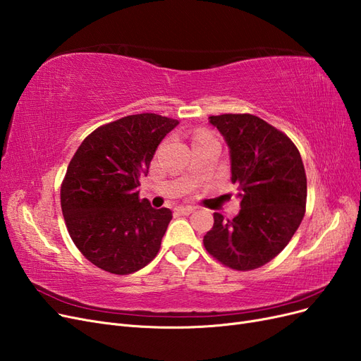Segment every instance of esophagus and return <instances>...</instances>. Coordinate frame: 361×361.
<instances>
[{
  "mask_svg": "<svg viewBox=\"0 0 361 361\" xmlns=\"http://www.w3.org/2000/svg\"><path fill=\"white\" fill-rule=\"evenodd\" d=\"M195 211L194 206H178L176 207V212L178 214H182V215H190Z\"/></svg>",
  "mask_w": 361,
  "mask_h": 361,
  "instance_id": "esophagus-1",
  "label": "esophagus"
}]
</instances>
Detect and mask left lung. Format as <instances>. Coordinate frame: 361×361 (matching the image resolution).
<instances>
[{
    "label": "left lung",
    "mask_w": 361,
    "mask_h": 361,
    "mask_svg": "<svg viewBox=\"0 0 361 361\" xmlns=\"http://www.w3.org/2000/svg\"><path fill=\"white\" fill-rule=\"evenodd\" d=\"M231 155V180L241 209L233 220L214 214L204 248L223 265L264 267L292 239L305 212L307 179L298 149L279 129L251 114L211 116Z\"/></svg>",
    "instance_id": "8db88e82"
}]
</instances>
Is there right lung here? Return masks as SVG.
I'll return each instance as SVG.
<instances>
[{"label": "right lung", "instance_id": "obj_1", "mask_svg": "<svg viewBox=\"0 0 361 361\" xmlns=\"http://www.w3.org/2000/svg\"><path fill=\"white\" fill-rule=\"evenodd\" d=\"M178 120L152 113L126 116L87 137L61 185V211L69 235L93 265L133 274L157 256L171 220L138 199L140 179Z\"/></svg>", "mask_w": 361, "mask_h": 361}]
</instances>
